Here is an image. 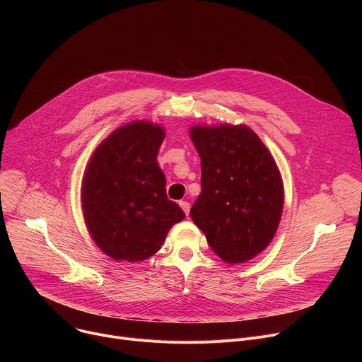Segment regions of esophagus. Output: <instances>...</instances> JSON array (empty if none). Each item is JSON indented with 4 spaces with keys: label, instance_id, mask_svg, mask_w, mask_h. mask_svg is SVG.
Returning a JSON list of instances; mask_svg holds the SVG:
<instances>
[{
    "label": "esophagus",
    "instance_id": "34e87169",
    "mask_svg": "<svg viewBox=\"0 0 362 362\" xmlns=\"http://www.w3.org/2000/svg\"><path fill=\"white\" fill-rule=\"evenodd\" d=\"M179 204H180V208L185 211L186 216H189V212H190V203H189V202H186V200H180V202H179Z\"/></svg>",
    "mask_w": 362,
    "mask_h": 362
}]
</instances>
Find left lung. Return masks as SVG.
<instances>
[{"instance_id": "left-lung-1", "label": "left lung", "mask_w": 362, "mask_h": 362, "mask_svg": "<svg viewBox=\"0 0 362 362\" xmlns=\"http://www.w3.org/2000/svg\"><path fill=\"white\" fill-rule=\"evenodd\" d=\"M202 192L190 209L194 225L228 264L246 262L274 239L284 185L272 154L245 124L193 126Z\"/></svg>"}]
</instances>
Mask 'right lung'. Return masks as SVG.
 Listing matches in <instances>:
<instances>
[{"label":"right lung","instance_id":"obj_1","mask_svg":"<svg viewBox=\"0 0 362 362\" xmlns=\"http://www.w3.org/2000/svg\"><path fill=\"white\" fill-rule=\"evenodd\" d=\"M165 129L133 122L94 150L84 172L81 203L95 245L115 261L139 262L156 253L170 228L185 219L168 199L158 165Z\"/></svg>","mask_w":362,"mask_h":362}]
</instances>
